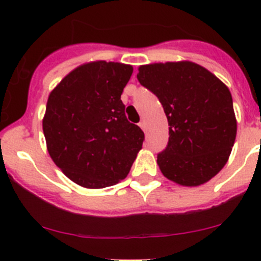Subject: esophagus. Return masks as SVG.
Returning <instances> with one entry per match:
<instances>
[{"label":"esophagus","mask_w":261,"mask_h":261,"mask_svg":"<svg viewBox=\"0 0 261 261\" xmlns=\"http://www.w3.org/2000/svg\"><path fill=\"white\" fill-rule=\"evenodd\" d=\"M139 126H140V127L143 128L144 131L146 130V123H145V121H144V120H143V121H140V123H139Z\"/></svg>","instance_id":"1"}]
</instances>
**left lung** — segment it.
<instances>
[{
    "mask_svg": "<svg viewBox=\"0 0 261 261\" xmlns=\"http://www.w3.org/2000/svg\"><path fill=\"white\" fill-rule=\"evenodd\" d=\"M138 80L159 98L170 126L156 160L163 175L186 187L212 179L227 163L238 131L227 86L188 60L140 65Z\"/></svg>",
    "mask_w": 261,
    "mask_h": 261,
    "instance_id": "obj_1",
    "label": "left lung"
}]
</instances>
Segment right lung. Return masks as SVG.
<instances>
[{
  "instance_id": "add662e5",
  "label": "right lung",
  "mask_w": 261,
  "mask_h": 261,
  "mask_svg": "<svg viewBox=\"0 0 261 261\" xmlns=\"http://www.w3.org/2000/svg\"><path fill=\"white\" fill-rule=\"evenodd\" d=\"M133 70L122 63L89 62L50 92L43 118L46 149L78 186L98 189L125 179L143 147L144 133L128 122L121 101Z\"/></svg>"
}]
</instances>
